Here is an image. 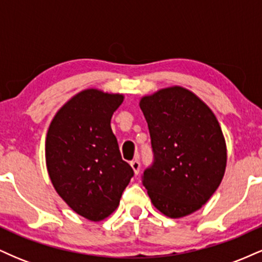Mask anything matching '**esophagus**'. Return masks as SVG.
Segmentation results:
<instances>
[{
    "mask_svg": "<svg viewBox=\"0 0 262 262\" xmlns=\"http://www.w3.org/2000/svg\"><path fill=\"white\" fill-rule=\"evenodd\" d=\"M130 166H132V169H133L135 175H138V173H139V171H140V162H139V160H137V159H135V160H133V161L130 162Z\"/></svg>",
    "mask_w": 262,
    "mask_h": 262,
    "instance_id": "obj_1",
    "label": "esophagus"
}]
</instances>
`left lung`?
<instances>
[{
    "instance_id": "1",
    "label": "left lung",
    "mask_w": 262,
    "mask_h": 262,
    "mask_svg": "<svg viewBox=\"0 0 262 262\" xmlns=\"http://www.w3.org/2000/svg\"><path fill=\"white\" fill-rule=\"evenodd\" d=\"M139 107L154 151V165L143 176L151 203L170 218L192 214L217 191L227 167V144L217 117L182 86L143 96Z\"/></svg>"
}]
</instances>
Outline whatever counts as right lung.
Instances as JSON below:
<instances>
[{
  "mask_svg": "<svg viewBox=\"0 0 262 262\" xmlns=\"http://www.w3.org/2000/svg\"><path fill=\"white\" fill-rule=\"evenodd\" d=\"M122 93L86 89L54 116L45 139V162L56 193L81 217L100 222L119 206L134 172L122 160L111 118Z\"/></svg>",
  "mask_w": 262,
  "mask_h": 262,
  "instance_id": "obj_1",
  "label": "right lung"
}]
</instances>
